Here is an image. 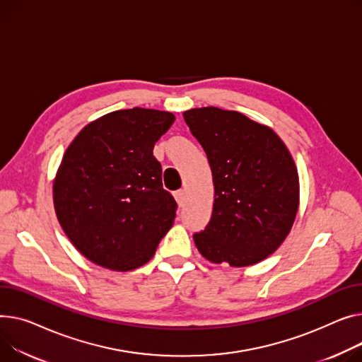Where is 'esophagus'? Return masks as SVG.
Here are the masks:
<instances>
[{
    "label": "esophagus",
    "instance_id": "obj_1",
    "mask_svg": "<svg viewBox=\"0 0 362 362\" xmlns=\"http://www.w3.org/2000/svg\"><path fill=\"white\" fill-rule=\"evenodd\" d=\"M175 198H176L179 206H183L185 199H186V192H185V190H177L176 194H175Z\"/></svg>",
    "mask_w": 362,
    "mask_h": 362
}]
</instances>
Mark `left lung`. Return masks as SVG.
<instances>
[{
    "label": "left lung",
    "instance_id": "8db88e82",
    "mask_svg": "<svg viewBox=\"0 0 362 362\" xmlns=\"http://www.w3.org/2000/svg\"><path fill=\"white\" fill-rule=\"evenodd\" d=\"M185 122L212 172L214 209L194 234L212 263L245 268L272 255L290 234L300 205L294 158L274 129L235 110L197 107Z\"/></svg>",
    "mask_w": 362,
    "mask_h": 362
}]
</instances>
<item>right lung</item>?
Returning <instances> with one entry per match:
<instances>
[{"label":"right lung","mask_w":362,"mask_h":362,"mask_svg":"<svg viewBox=\"0 0 362 362\" xmlns=\"http://www.w3.org/2000/svg\"><path fill=\"white\" fill-rule=\"evenodd\" d=\"M175 119L156 109L115 110L68 146L54 179V206L69 242L90 262L136 269L172 228L177 205L163 189L153 150Z\"/></svg>","instance_id":"right-lung-1"}]
</instances>
